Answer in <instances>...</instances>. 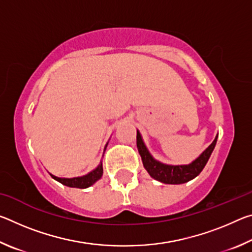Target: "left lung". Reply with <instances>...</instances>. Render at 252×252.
<instances>
[{"mask_svg":"<svg viewBox=\"0 0 252 252\" xmlns=\"http://www.w3.org/2000/svg\"><path fill=\"white\" fill-rule=\"evenodd\" d=\"M217 139H218V135L216 136V139L213 140L210 146L191 163L170 165L156 160L150 155L141 138V134H140L139 131H136V147H138L139 153L141 156L143 167L146 168L148 173L153 179L160 182L167 183V185H181V183H186L199 176L200 172L206 167L209 158H210L213 149L216 147Z\"/></svg>","mask_w":252,"mask_h":252,"instance_id":"obj_1","label":"left lung"}]
</instances>
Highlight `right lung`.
Wrapping results in <instances>:
<instances>
[{
    "label": "right lung",
    "instance_id": "1",
    "mask_svg": "<svg viewBox=\"0 0 252 252\" xmlns=\"http://www.w3.org/2000/svg\"><path fill=\"white\" fill-rule=\"evenodd\" d=\"M108 146V144H106ZM105 146V147H106ZM102 174H103V167H102V162L97 165V167L92 170L90 173L85 174L83 177H78V178H59L55 177L53 174H51L54 180L59 181L62 185L70 188H79V189H85V188L91 187L93 183H95L99 179H101Z\"/></svg>",
    "mask_w": 252,
    "mask_h": 252
}]
</instances>
